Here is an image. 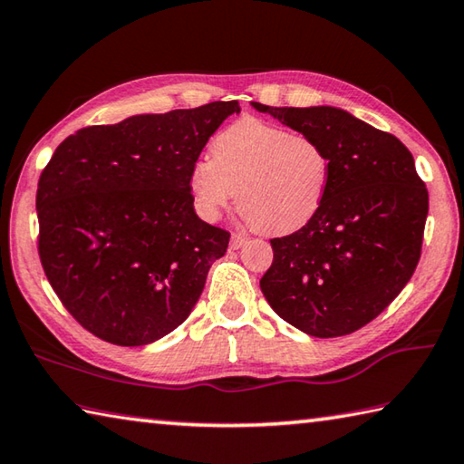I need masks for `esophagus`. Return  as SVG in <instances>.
<instances>
[{"label":"esophagus","instance_id":"34e87169","mask_svg":"<svg viewBox=\"0 0 464 464\" xmlns=\"http://www.w3.org/2000/svg\"><path fill=\"white\" fill-rule=\"evenodd\" d=\"M246 242H248V238H246V236H244V234H232L230 248H232V250H238V248H242Z\"/></svg>","mask_w":464,"mask_h":464}]
</instances>
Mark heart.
<instances>
[{
	"instance_id": "obj_1",
	"label": "heart",
	"mask_w": 464,
	"mask_h": 464,
	"mask_svg": "<svg viewBox=\"0 0 464 464\" xmlns=\"http://www.w3.org/2000/svg\"><path fill=\"white\" fill-rule=\"evenodd\" d=\"M329 179L331 160L314 139L248 117L216 135L209 160L189 171V191L206 220L218 218L236 196L252 228L286 234L319 212Z\"/></svg>"
}]
</instances>
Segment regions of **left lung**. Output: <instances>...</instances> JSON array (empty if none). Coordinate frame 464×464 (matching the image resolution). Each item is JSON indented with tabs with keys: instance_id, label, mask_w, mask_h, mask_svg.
Returning <instances> with one entry per match:
<instances>
[{
	"instance_id": "1",
	"label": "left lung",
	"mask_w": 464,
	"mask_h": 464,
	"mask_svg": "<svg viewBox=\"0 0 464 464\" xmlns=\"http://www.w3.org/2000/svg\"><path fill=\"white\" fill-rule=\"evenodd\" d=\"M252 107L314 139L331 160L319 212L270 240L275 258L260 278L262 295L303 334H353L396 299L420 260L428 189L414 157L343 109Z\"/></svg>"
}]
</instances>
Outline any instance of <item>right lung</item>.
<instances>
[{
	"label": "right lung",
	"mask_w": 464,
	"mask_h": 464,
	"mask_svg": "<svg viewBox=\"0 0 464 464\" xmlns=\"http://www.w3.org/2000/svg\"><path fill=\"white\" fill-rule=\"evenodd\" d=\"M238 101L76 130L36 194L38 252L68 313L109 343L171 334L204 291L230 234L199 220L189 171Z\"/></svg>",
	"instance_id": "right-lung-1"
}]
</instances>
